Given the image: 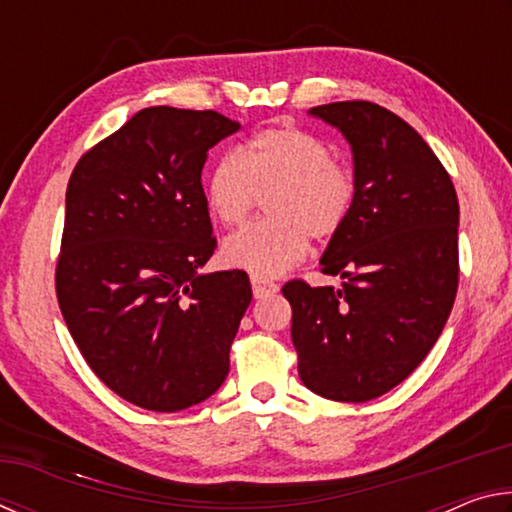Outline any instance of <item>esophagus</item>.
<instances>
[{
    "instance_id": "obj_1",
    "label": "esophagus",
    "mask_w": 512,
    "mask_h": 512,
    "mask_svg": "<svg viewBox=\"0 0 512 512\" xmlns=\"http://www.w3.org/2000/svg\"><path fill=\"white\" fill-rule=\"evenodd\" d=\"M250 284H253V293L255 298H266V296H273V293L280 291V287H277L275 282H268V280H262V277H250Z\"/></svg>"
}]
</instances>
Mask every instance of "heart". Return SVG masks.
I'll use <instances>...</instances> for the list:
<instances>
[{"label":"heart","mask_w":512,"mask_h":512,"mask_svg":"<svg viewBox=\"0 0 512 512\" xmlns=\"http://www.w3.org/2000/svg\"><path fill=\"white\" fill-rule=\"evenodd\" d=\"M266 195L271 219L248 225L223 244L225 262L255 277H275L302 262L309 237H334L352 212L357 183L318 135L275 126L216 162L205 183L207 210L225 228L246 223Z\"/></svg>","instance_id":"b5f03b06"}]
</instances>
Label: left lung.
<instances>
[{"label":"left lung","instance_id":"1","mask_svg":"<svg viewBox=\"0 0 512 512\" xmlns=\"http://www.w3.org/2000/svg\"><path fill=\"white\" fill-rule=\"evenodd\" d=\"M350 144L357 198L320 266L341 289L284 284L298 375L334 402H368L411 375L452 311L458 198L415 128L370 101L309 110Z\"/></svg>","mask_w":512,"mask_h":512}]
</instances>
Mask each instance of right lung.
Returning <instances> with one entry per match:
<instances>
[{
    "label": "right lung",
    "mask_w": 512,
    "mask_h": 512,
    "mask_svg": "<svg viewBox=\"0 0 512 512\" xmlns=\"http://www.w3.org/2000/svg\"><path fill=\"white\" fill-rule=\"evenodd\" d=\"M237 131L214 110L144 108L69 178L58 305L94 375L146 411L189 409L228 377L253 291L244 271L201 273L216 246L201 173Z\"/></svg>",
    "instance_id": "right-lung-1"
}]
</instances>
